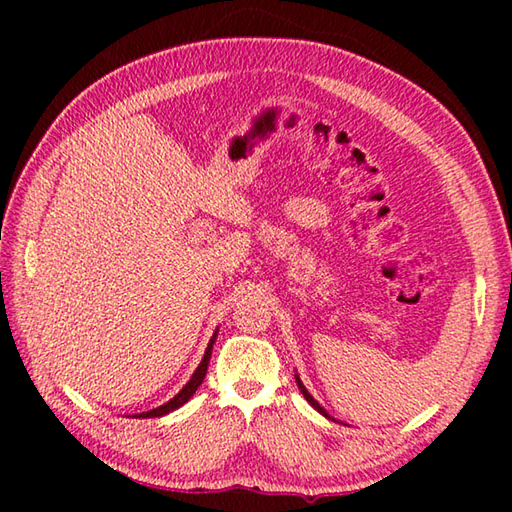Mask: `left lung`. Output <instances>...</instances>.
Listing matches in <instances>:
<instances>
[{"label": "left lung", "instance_id": "8db88e82", "mask_svg": "<svg viewBox=\"0 0 512 512\" xmlns=\"http://www.w3.org/2000/svg\"><path fill=\"white\" fill-rule=\"evenodd\" d=\"M296 381H298V388H300V393H302V395H305V400H307V402H309L311 406H314V409H316L318 413H323V415H325V418H329V415H327V411L323 409V406H320V404H318V402L314 400V397H311V395H309V391H307V388H305V384H302V381H300V377H298V375H296ZM329 420H332V418H329Z\"/></svg>", "mask_w": 512, "mask_h": 512}]
</instances>
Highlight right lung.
<instances>
[{
  "label": "right lung",
  "mask_w": 512,
  "mask_h": 512,
  "mask_svg": "<svg viewBox=\"0 0 512 512\" xmlns=\"http://www.w3.org/2000/svg\"><path fill=\"white\" fill-rule=\"evenodd\" d=\"M214 341H216V332H214V336L210 339V345H207V350H205V354H203V361L198 363L196 372L192 375V379H189L187 384L183 386V391H180L176 397H171V400H169L167 404H162V406H158V409H151V411H146V413H137L135 418H160V415H167V413H171V411H176L178 406H183V404L189 400V397H192V395L198 391V386L203 384L205 372H207V363H210V357H212V345H214Z\"/></svg>",
  "instance_id": "1"
}]
</instances>
